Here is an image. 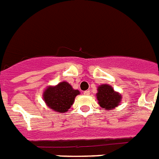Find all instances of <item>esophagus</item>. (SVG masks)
<instances>
[{
	"mask_svg": "<svg viewBox=\"0 0 159 159\" xmlns=\"http://www.w3.org/2000/svg\"><path fill=\"white\" fill-rule=\"evenodd\" d=\"M84 94L85 95H89V90H85V91H84Z\"/></svg>",
	"mask_w": 159,
	"mask_h": 159,
	"instance_id": "1",
	"label": "esophagus"
}]
</instances>
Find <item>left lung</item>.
<instances>
[{
    "instance_id": "8db88e82",
    "label": "left lung",
    "mask_w": 159,
    "mask_h": 159,
    "mask_svg": "<svg viewBox=\"0 0 159 159\" xmlns=\"http://www.w3.org/2000/svg\"><path fill=\"white\" fill-rule=\"evenodd\" d=\"M96 95L100 106L105 110L115 108L120 101V95L115 92L112 87L108 84H102L98 87Z\"/></svg>"
}]
</instances>
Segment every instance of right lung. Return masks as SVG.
<instances>
[{
  "label": "right lung",
  "instance_id": "right-lung-1",
  "mask_svg": "<svg viewBox=\"0 0 159 159\" xmlns=\"http://www.w3.org/2000/svg\"><path fill=\"white\" fill-rule=\"evenodd\" d=\"M80 94L67 82L59 83L54 87H48L44 92V101L48 107L54 111L64 112L70 109L74 103L75 96Z\"/></svg>",
  "mask_w": 159,
  "mask_h": 159
}]
</instances>
